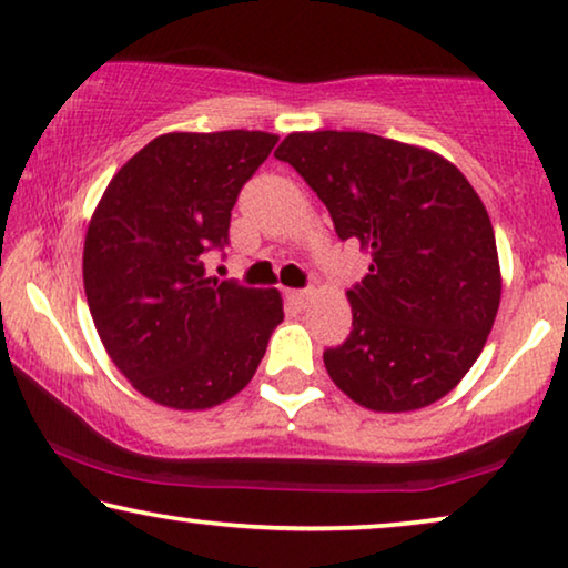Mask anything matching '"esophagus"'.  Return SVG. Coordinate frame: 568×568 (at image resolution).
<instances>
[{"instance_id": "esophagus-1", "label": "esophagus", "mask_w": 568, "mask_h": 568, "mask_svg": "<svg viewBox=\"0 0 568 568\" xmlns=\"http://www.w3.org/2000/svg\"><path fill=\"white\" fill-rule=\"evenodd\" d=\"M286 294V300L292 302V305H297V307H305L307 305V300H310V290H286L284 292Z\"/></svg>"}]
</instances>
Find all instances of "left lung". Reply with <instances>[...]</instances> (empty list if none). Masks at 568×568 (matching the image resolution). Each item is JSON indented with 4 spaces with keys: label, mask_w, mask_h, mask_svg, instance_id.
<instances>
[{
    "label": "left lung",
    "mask_w": 568,
    "mask_h": 568,
    "mask_svg": "<svg viewBox=\"0 0 568 568\" xmlns=\"http://www.w3.org/2000/svg\"><path fill=\"white\" fill-rule=\"evenodd\" d=\"M356 240L352 333L323 354L338 390L377 414L432 406L484 352L501 302L491 220L442 154L367 131H294L274 152Z\"/></svg>",
    "instance_id": "1"
}]
</instances>
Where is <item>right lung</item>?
I'll return each instance as SVG.
<instances>
[{
  "label": "right lung",
  "instance_id": "right-lung-1",
  "mask_svg": "<svg viewBox=\"0 0 568 568\" xmlns=\"http://www.w3.org/2000/svg\"><path fill=\"white\" fill-rule=\"evenodd\" d=\"M276 134L170 131L111 178L84 235L92 323L131 387L175 410H206L251 383L284 321L278 290L206 276L237 193Z\"/></svg>",
  "mask_w": 568,
  "mask_h": 568
}]
</instances>
